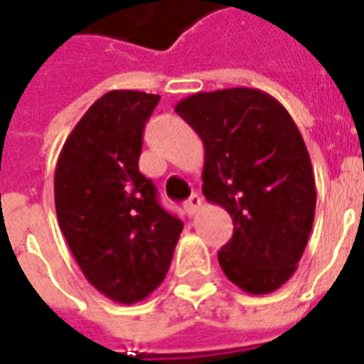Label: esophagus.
I'll use <instances>...</instances> for the list:
<instances>
[{"label":"esophagus","instance_id":"obj_1","mask_svg":"<svg viewBox=\"0 0 364 364\" xmlns=\"http://www.w3.org/2000/svg\"><path fill=\"white\" fill-rule=\"evenodd\" d=\"M202 208V198L198 194H192L190 196V200H188L186 203H184V210H186L188 215H194L196 211Z\"/></svg>","mask_w":364,"mask_h":364}]
</instances>
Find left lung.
<instances>
[{
    "label": "left lung",
    "mask_w": 364,
    "mask_h": 364,
    "mask_svg": "<svg viewBox=\"0 0 364 364\" xmlns=\"http://www.w3.org/2000/svg\"><path fill=\"white\" fill-rule=\"evenodd\" d=\"M174 112L202 139L205 200L233 219L219 267L243 292H274L298 269L316 213V178L296 123L255 87L188 95Z\"/></svg>",
    "instance_id": "1"
}]
</instances>
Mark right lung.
Listing matches in <instances>:
<instances>
[{
    "instance_id": "obj_1",
    "label": "right lung",
    "mask_w": 364,
    "mask_h": 364,
    "mask_svg": "<svg viewBox=\"0 0 364 364\" xmlns=\"http://www.w3.org/2000/svg\"><path fill=\"white\" fill-rule=\"evenodd\" d=\"M161 95L112 90L84 113L54 170L58 225L84 277L119 304L159 288L184 223L139 172L143 129Z\"/></svg>"
}]
</instances>
